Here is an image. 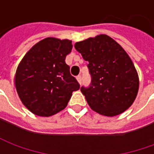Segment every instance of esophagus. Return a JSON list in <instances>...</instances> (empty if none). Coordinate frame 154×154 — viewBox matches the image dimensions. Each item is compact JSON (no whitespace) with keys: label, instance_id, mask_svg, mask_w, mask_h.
Segmentation results:
<instances>
[{"label":"esophagus","instance_id":"1","mask_svg":"<svg viewBox=\"0 0 154 154\" xmlns=\"http://www.w3.org/2000/svg\"><path fill=\"white\" fill-rule=\"evenodd\" d=\"M76 79L79 81V83L81 84V82H82V77H81V75H78V76L76 77Z\"/></svg>","mask_w":154,"mask_h":154}]
</instances>
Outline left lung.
I'll use <instances>...</instances> for the list:
<instances>
[{"label": "left lung", "instance_id": "8db88e82", "mask_svg": "<svg viewBox=\"0 0 154 154\" xmlns=\"http://www.w3.org/2000/svg\"><path fill=\"white\" fill-rule=\"evenodd\" d=\"M88 62L91 75L88 86H81L89 106L98 113L114 116L133 103L139 89V79L126 51L107 35H98L74 45Z\"/></svg>", "mask_w": 154, "mask_h": 154}]
</instances>
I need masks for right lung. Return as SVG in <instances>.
Returning <instances> with one entry per match:
<instances>
[{"label":"right lung","instance_id":"obj_1","mask_svg":"<svg viewBox=\"0 0 154 154\" xmlns=\"http://www.w3.org/2000/svg\"><path fill=\"white\" fill-rule=\"evenodd\" d=\"M72 41L47 38L28 51L15 75V86L22 103L33 114L50 116L64 109L80 84L70 74L66 56Z\"/></svg>","mask_w":154,"mask_h":154}]
</instances>
